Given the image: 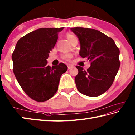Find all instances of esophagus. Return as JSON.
Masks as SVG:
<instances>
[{
	"label": "esophagus",
	"instance_id": "obj_1",
	"mask_svg": "<svg viewBox=\"0 0 135 135\" xmlns=\"http://www.w3.org/2000/svg\"><path fill=\"white\" fill-rule=\"evenodd\" d=\"M73 68H74V66H73L72 65H70V64H68V69H70Z\"/></svg>",
	"mask_w": 135,
	"mask_h": 135
}]
</instances>
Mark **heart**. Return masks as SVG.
<instances>
[{
    "instance_id": "1",
    "label": "heart",
    "mask_w": 135,
    "mask_h": 135,
    "mask_svg": "<svg viewBox=\"0 0 135 135\" xmlns=\"http://www.w3.org/2000/svg\"><path fill=\"white\" fill-rule=\"evenodd\" d=\"M66 38H68V40H69L70 38L71 37H73V35H71V34H67L66 35ZM71 55L70 54H65V55H64V56H63V57H64V58L65 59H66V60L70 59L71 58Z\"/></svg>"
}]
</instances>
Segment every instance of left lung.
<instances>
[{"label":"left lung","instance_id":"obj_1","mask_svg":"<svg viewBox=\"0 0 135 135\" xmlns=\"http://www.w3.org/2000/svg\"><path fill=\"white\" fill-rule=\"evenodd\" d=\"M70 30L79 40V55L91 62L87 70L76 66L79 71L75 78L77 89L84 95L97 97L113 83L120 66L119 49L111 38L98 30L83 27Z\"/></svg>","mask_w":135,"mask_h":135}]
</instances>
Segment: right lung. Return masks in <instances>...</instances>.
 I'll list each match as a JSON object with an SVG mask.
<instances>
[{"label":"right lung","mask_w":135,"mask_h":135,"mask_svg":"<svg viewBox=\"0 0 135 135\" xmlns=\"http://www.w3.org/2000/svg\"><path fill=\"white\" fill-rule=\"evenodd\" d=\"M62 28H41L21 38L12 54L13 72L22 89L32 100L43 102L57 91L60 76L68 70L63 63L47 66Z\"/></svg>","instance_id":"1"}]
</instances>
